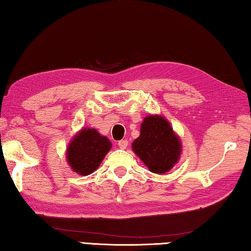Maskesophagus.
Returning <instances> with one entry per match:
<instances>
[{
    "label": "esophagus",
    "mask_w": 251,
    "mask_h": 251,
    "mask_svg": "<svg viewBox=\"0 0 251 251\" xmlns=\"http://www.w3.org/2000/svg\"><path fill=\"white\" fill-rule=\"evenodd\" d=\"M117 145H118V147L122 148V150H125V148L127 147V145H128V142H127L126 139H122V141L118 142Z\"/></svg>",
    "instance_id": "34e87169"
}]
</instances>
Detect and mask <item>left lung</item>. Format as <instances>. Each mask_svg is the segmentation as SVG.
Instances as JSON below:
<instances>
[{
    "instance_id": "1",
    "label": "left lung",
    "mask_w": 251,
    "mask_h": 251,
    "mask_svg": "<svg viewBox=\"0 0 251 251\" xmlns=\"http://www.w3.org/2000/svg\"><path fill=\"white\" fill-rule=\"evenodd\" d=\"M131 148L151 173L165 174L179 159L181 143L167 120L150 115L144 118L141 135Z\"/></svg>"
}]
</instances>
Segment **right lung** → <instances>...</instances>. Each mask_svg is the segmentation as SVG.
Segmentation results:
<instances>
[{"mask_svg":"<svg viewBox=\"0 0 251 251\" xmlns=\"http://www.w3.org/2000/svg\"><path fill=\"white\" fill-rule=\"evenodd\" d=\"M112 147L106 136L95 128H84L72 139L66 151V159L71 168L79 175H90L104 159Z\"/></svg>","mask_w":251,"mask_h":251,"instance_id":"obj_1","label":"right lung"}]
</instances>
